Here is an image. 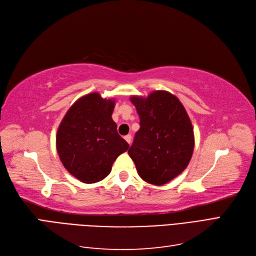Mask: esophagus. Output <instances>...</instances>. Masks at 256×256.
<instances>
[{"mask_svg":"<svg viewBox=\"0 0 256 256\" xmlns=\"http://www.w3.org/2000/svg\"><path fill=\"white\" fill-rule=\"evenodd\" d=\"M124 139H126V142L130 144V141H132V136L130 135H126V136H124Z\"/></svg>","mask_w":256,"mask_h":256,"instance_id":"1","label":"esophagus"}]
</instances>
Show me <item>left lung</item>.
Instances as JSON below:
<instances>
[{
    "label": "left lung",
    "mask_w": 256,
    "mask_h": 256,
    "mask_svg": "<svg viewBox=\"0 0 256 256\" xmlns=\"http://www.w3.org/2000/svg\"><path fill=\"white\" fill-rule=\"evenodd\" d=\"M140 128L128 153L144 182L162 186L184 171L194 150V130L186 108L173 94L155 90L132 96Z\"/></svg>",
    "instance_id": "1"
}]
</instances>
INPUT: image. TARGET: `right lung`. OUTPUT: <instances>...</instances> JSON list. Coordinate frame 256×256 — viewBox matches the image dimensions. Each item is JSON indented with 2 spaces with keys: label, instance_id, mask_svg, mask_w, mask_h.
<instances>
[{
  "label": "right lung",
  "instance_id": "add662e5",
  "mask_svg": "<svg viewBox=\"0 0 256 256\" xmlns=\"http://www.w3.org/2000/svg\"><path fill=\"white\" fill-rule=\"evenodd\" d=\"M115 100L92 92L76 101L62 119L56 142V152L68 171L84 184H94L112 171L117 157L128 144L112 119Z\"/></svg>",
  "mask_w": 256,
  "mask_h": 256
}]
</instances>
